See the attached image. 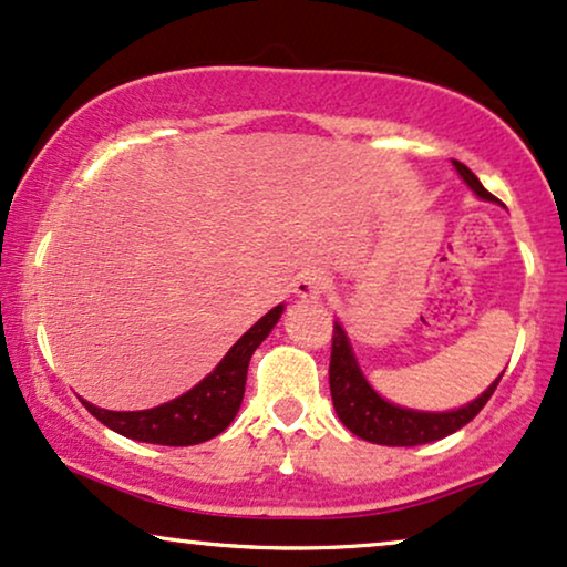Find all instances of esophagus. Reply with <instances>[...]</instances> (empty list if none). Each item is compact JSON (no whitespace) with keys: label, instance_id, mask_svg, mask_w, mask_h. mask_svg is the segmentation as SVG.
<instances>
[{"label":"esophagus","instance_id":"esophagus-1","mask_svg":"<svg viewBox=\"0 0 567 567\" xmlns=\"http://www.w3.org/2000/svg\"><path fill=\"white\" fill-rule=\"evenodd\" d=\"M329 288V277L319 269H308L296 279V292L303 300H319Z\"/></svg>","mask_w":567,"mask_h":567}]
</instances>
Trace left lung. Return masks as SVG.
I'll list each match as a JSON object with an SVG mask.
<instances>
[{
	"label": "left lung",
	"mask_w": 567,
	"mask_h": 567,
	"mask_svg": "<svg viewBox=\"0 0 567 567\" xmlns=\"http://www.w3.org/2000/svg\"><path fill=\"white\" fill-rule=\"evenodd\" d=\"M453 167L461 172V177L468 183V188L474 190L478 198L494 200L492 193L478 183V177L465 167L463 162L453 159ZM499 379L492 382V386L482 398H476L474 403H468L465 408H457V411H405V408L386 403V400H382L374 390H371L369 382L361 374V369H358L346 332H342V327L334 321L332 355H329V390H332V403L342 424L367 442L390 444V447H415V444L442 440V436L457 432V429H463L468 421L476 419L478 411L486 405V400H489L494 395V390H497Z\"/></svg>",
	"instance_id": "obj_1"
}]
</instances>
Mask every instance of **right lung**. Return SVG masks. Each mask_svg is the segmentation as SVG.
Returning <instances> with one entry per match:
<instances>
[{"label": "right lung", "instance_id": "1", "mask_svg": "<svg viewBox=\"0 0 567 567\" xmlns=\"http://www.w3.org/2000/svg\"><path fill=\"white\" fill-rule=\"evenodd\" d=\"M282 306L271 308L267 317H261L238 342L230 348V353L219 361V367L212 371L204 382L193 386L185 395L169 400L152 411H102V408L85 403L91 415H96L104 426L112 432L131 436L138 442L169 444V447H188L212 440L230 426V421L238 413L246 392L248 363L254 350L261 346L264 337L277 324Z\"/></svg>", "mask_w": 567, "mask_h": 567}]
</instances>
